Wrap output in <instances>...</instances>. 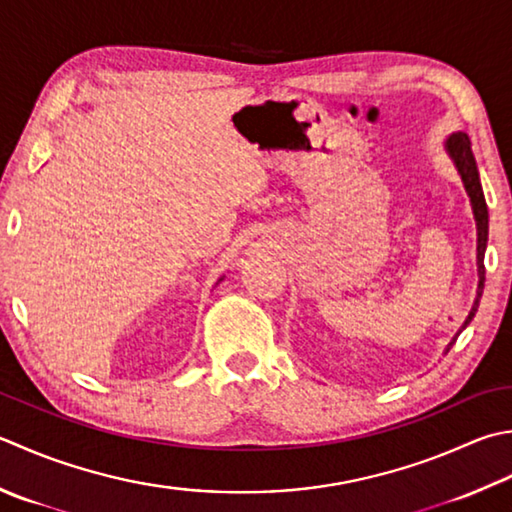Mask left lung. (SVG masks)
<instances>
[{"label": "left lung", "instance_id": "8db88e82", "mask_svg": "<svg viewBox=\"0 0 512 512\" xmlns=\"http://www.w3.org/2000/svg\"><path fill=\"white\" fill-rule=\"evenodd\" d=\"M446 150L450 159H453V164L457 168V173L462 175V182L466 193L470 197V206H473V215H475V222H477V273H479V284H477V297H475V304L470 308V313L466 317V322L462 326V330L470 324V319L475 317L477 308H479V297L484 293V279H486V268H484V253H486V242H488V206H486V199H484V190H482V182H479V170L475 164V155H473V148H470V139L466 133H453L446 139ZM459 330V333H462ZM459 333L453 337V342L448 344L446 353L453 344L457 342Z\"/></svg>", "mask_w": 512, "mask_h": 512}]
</instances>
